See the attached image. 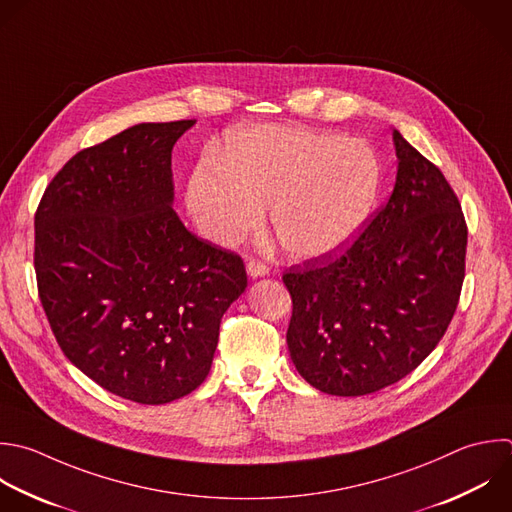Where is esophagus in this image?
<instances>
[{"mask_svg": "<svg viewBox=\"0 0 512 512\" xmlns=\"http://www.w3.org/2000/svg\"><path fill=\"white\" fill-rule=\"evenodd\" d=\"M246 270H248V274H250L252 278H260V276H266V274L270 272V266L264 264V262H260V260H256V258H250V260L246 262Z\"/></svg>", "mask_w": 512, "mask_h": 512, "instance_id": "1", "label": "esophagus"}]
</instances>
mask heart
Returning <instances> with one entry per match:
<instances>
[{
  "mask_svg": "<svg viewBox=\"0 0 512 512\" xmlns=\"http://www.w3.org/2000/svg\"><path fill=\"white\" fill-rule=\"evenodd\" d=\"M382 186V164L372 146L342 134L258 126L238 136L224 168L202 162L186 202L202 232L232 246L262 224L298 258L344 246L370 216Z\"/></svg>",
  "mask_w": 512,
  "mask_h": 512,
  "instance_id": "1",
  "label": "heart"
}]
</instances>
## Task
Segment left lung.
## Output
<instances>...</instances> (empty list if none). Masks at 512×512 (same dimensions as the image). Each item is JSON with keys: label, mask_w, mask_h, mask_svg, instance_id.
<instances>
[{"label": "left lung", "mask_w": 512, "mask_h": 512, "mask_svg": "<svg viewBox=\"0 0 512 512\" xmlns=\"http://www.w3.org/2000/svg\"><path fill=\"white\" fill-rule=\"evenodd\" d=\"M398 174L388 202L350 242L290 266V358L320 392L362 396L410 374L458 306L468 228L444 174L392 134Z\"/></svg>", "instance_id": "8db88e82"}]
</instances>
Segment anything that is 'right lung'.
I'll return each instance as SVG.
<instances>
[{
  "label": "right lung",
  "instance_id": "add662e5",
  "mask_svg": "<svg viewBox=\"0 0 512 512\" xmlns=\"http://www.w3.org/2000/svg\"><path fill=\"white\" fill-rule=\"evenodd\" d=\"M194 120L138 124L78 152L36 210L34 266L52 332L88 378L166 404L210 372L244 260L172 210V148Z\"/></svg>",
  "mask_w": 512,
  "mask_h": 512
}]
</instances>
